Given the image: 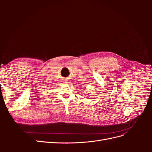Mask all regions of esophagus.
Segmentation results:
<instances>
[{"label":"esophagus","mask_w":152,"mask_h":152,"mask_svg":"<svg viewBox=\"0 0 152 152\" xmlns=\"http://www.w3.org/2000/svg\"><path fill=\"white\" fill-rule=\"evenodd\" d=\"M64 80V82H65V83H66V82H66V80H68L65 79V80Z\"/></svg>","instance_id":"34e87169"}]
</instances>
